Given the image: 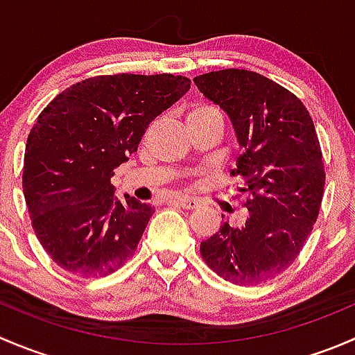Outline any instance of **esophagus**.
Instances as JSON below:
<instances>
[{
    "instance_id": "34e87169",
    "label": "esophagus",
    "mask_w": 355,
    "mask_h": 355,
    "mask_svg": "<svg viewBox=\"0 0 355 355\" xmlns=\"http://www.w3.org/2000/svg\"><path fill=\"white\" fill-rule=\"evenodd\" d=\"M175 202L180 207H184V209H196V207L199 206V200L194 198H177Z\"/></svg>"
}]
</instances>
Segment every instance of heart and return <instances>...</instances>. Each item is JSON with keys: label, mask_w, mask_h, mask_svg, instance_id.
<instances>
[{"label": "heart", "mask_w": 355, "mask_h": 355, "mask_svg": "<svg viewBox=\"0 0 355 355\" xmlns=\"http://www.w3.org/2000/svg\"><path fill=\"white\" fill-rule=\"evenodd\" d=\"M207 113H220V110H216L214 106H209V105H196L194 108L189 110L187 118L200 116V114H207Z\"/></svg>", "instance_id": "b5f03b06"}]
</instances>
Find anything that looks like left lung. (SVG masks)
<instances>
[{
	"label": "left lung",
	"instance_id": "left-lung-1",
	"mask_svg": "<svg viewBox=\"0 0 355 355\" xmlns=\"http://www.w3.org/2000/svg\"><path fill=\"white\" fill-rule=\"evenodd\" d=\"M194 82L234 123L244 153L230 175L249 209L241 228L223 223L200 242V256L223 280L259 285L297 259L316 223L327 178L320 139L302 101L264 75L225 68Z\"/></svg>",
	"mask_w": 355,
	"mask_h": 355
}]
</instances>
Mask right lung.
Here are the masks:
<instances>
[{
  "instance_id": "obj_1",
  "label": "right lung",
  "mask_w": 355,
  "mask_h": 355,
  "mask_svg": "<svg viewBox=\"0 0 355 355\" xmlns=\"http://www.w3.org/2000/svg\"><path fill=\"white\" fill-rule=\"evenodd\" d=\"M189 87L182 75H98L41 111L25 146L22 187L35 237L60 268L106 277L134 256L155 209L130 196L118 200L111 177Z\"/></svg>"
}]
</instances>
